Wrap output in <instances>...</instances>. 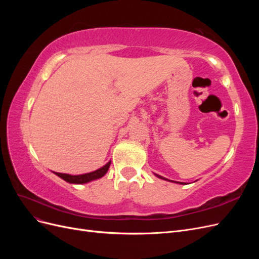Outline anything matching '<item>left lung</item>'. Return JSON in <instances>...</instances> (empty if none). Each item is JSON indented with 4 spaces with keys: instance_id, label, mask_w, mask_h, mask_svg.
Returning a JSON list of instances; mask_svg holds the SVG:
<instances>
[{
    "instance_id": "obj_1",
    "label": "left lung",
    "mask_w": 259,
    "mask_h": 259,
    "mask_svg": "<svg viewBox=\"0 0 259 259\" xmlns=\"http://www.w3.org/2000/svg\"><path fill=\"white\" fill-rule=\"evenodd\" d=\"M156 176H158L159 178H161V179H165V180H168V179H166V178H164V177H162V176H160V175H156ZM180 184H183V183H180Z\"/></svg>"
}]
</instances>
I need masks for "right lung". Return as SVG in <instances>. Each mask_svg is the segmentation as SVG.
<instances>
[{
	"label": "right lung",
	"mask_w": 259,
	"mask_h": 259,
	"mask_svg": "<svg viewBox=\"0 0 259 259\" xmlns=\"http://www.w3.org/2000/svg\"><path fill=\"white\" fill-rule=\"evenodd\" d=\"M111 161L108 162L105 166H103L101 168L92 171V173H88V174H83V175H69V174H61V173H55L57 176H59L60 178H62L66 182L70 183V184H85L89 183L91 180L94 179H98L100 177H103L109 169V166H110Z\"/></svg>",
	"instance_id": "add662e5"
}]
</instances>
